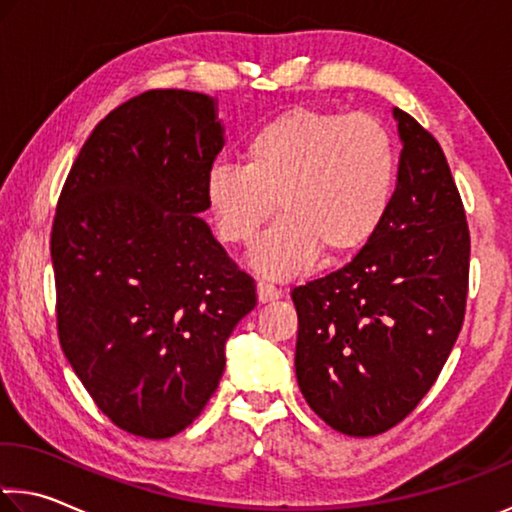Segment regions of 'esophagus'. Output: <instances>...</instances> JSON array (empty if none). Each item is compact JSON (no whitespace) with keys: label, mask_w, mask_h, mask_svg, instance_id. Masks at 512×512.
<instances>
[{"label":"esophagus","mask_w":512,"mask_h":512,"mask_svg":"<svg viewBox=\"0 0 512 512\" xmlns=\"http://www.w3.org/2000/svg\"><path fill=\"white\" fill-rule=\"evenodd\" d=\"M257 298H259V303H262V305L273 303V300L280 298V289L271 285L269 280H259L257 282Z\"/></svg>","instance_id":"esophagus-1"}]
</instances>
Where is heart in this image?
Masks as SVG:
<instances>
[{"label":"heart","mask_w":512,"mask_h":512,"mask_svg":"<svg viewBox=\"0 0 512 512\" xmlns=\"http://www.w3.org/2000/svg\"><path fill=\"white\" fill-rule=\"evenodd\" d=\"M243 164L209 168L205 196L218 237L246 243L278 207L255 248V269L287 278L319 250L344 257L362 248L392 207L399 154L383 120L369 113L296 107L259 125L243 143Z\"/></svg>","instance_id":"heart-1"}]
</instances>
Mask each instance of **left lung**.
Here are the masks:
<instances>
[{
	"label": "left lung",
	"instance_id": "left-lung-1",
	"mask_svg": "<svg viewBox=\"0 0 512 512\" xmlns=\"http://www.w3.org/2000/svg\"><path fill=\"white\" fill-rule=\"evenodd\" d=\"M392 113L403 150L383 225L342 269L291 291L300 392L353 437L385 433L417 408L465 319L460 193L440 143L405 111Z\"/></svg>",
	"mask_w": 512,
	"mask_h": 512
}]
</instances>
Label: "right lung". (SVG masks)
Listing matches in <instances>:
<instances>
[{
  "mask_svg": "<svg viewBox=\"0 0 512 512\" xmlns=\"http://www.w3.org/2000/svg\"><path fill=\"white\" fill-rule=\"evenodd\" d=\"M214 97L148 91L93 129L56 205V321L70 367L123 431L166 440L196 419L225 342L257 305L200 214L225 145Z\"/></svg>",
  "mask_w": 512,
  "mask_h": 512,
  "instance_id": "right-lung-1",
  "label": "right lung"
}]
</instances>
